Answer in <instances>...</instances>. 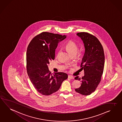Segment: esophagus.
<instances>
[{"mask_svg":"<svg viewBox=\"0 0 122 122\" xmlns=\"http://www.w3.org/2000/svg\"><path fill=\"white\" fill-rule=\"evenodd\" d=\"M68 78L70 79H74V76H72L71 75H69L68 76Z\"/></svg>","mask_w":122,"mask_h":122,"instance_id":"esophagus-1","label":"esophagus"}]
</instances>
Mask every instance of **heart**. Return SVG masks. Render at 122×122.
Returning a JSON list of instances; mask_svg holds the SVG:
<instances>
[{"label": "heart", "mask_w": 122, "mask_h": 122, "mask_svg": "<svg viewBox=\"0 0 122 122\" xmlns=\"http://www.w3.org/2000/svg\"><path fill=\"white\" fill-rule=\"evenodd\" d=\"M65 47L72 55L76 54L77 53L78 50V46L76 43L73 40L68 41L65 45ZM59 53V50H57L56 56H57Z\"/></svg>", "instance_id": "b5f03b06"}]
</instances>
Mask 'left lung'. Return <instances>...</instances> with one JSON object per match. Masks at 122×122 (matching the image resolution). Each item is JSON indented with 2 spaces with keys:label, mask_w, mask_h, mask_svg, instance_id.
<instances>
[{
  "label": "left lung",
  "mask_w": 122,
  "mask_h": 122,
  "mask_svg": "<svg viewBox=\"0 0 122 122\" xmlns=\"http://www.w3.org/2000/svg\"><path fill=\"white\" fill-rule=\"evenodd\" d=\"M83 41L85 53L81 63V70H84V76L75 77V80L81 81V86L76 88L80 94L88 96L96 90L101 81L103 73L105 56L103 47L96 36L87 32L77 34Z\"/></svg>",
  "instance_id": "left-lung-1"
}]
</instances>
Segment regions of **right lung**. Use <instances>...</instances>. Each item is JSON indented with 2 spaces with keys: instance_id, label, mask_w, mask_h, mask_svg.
Wrapping results in <instances>:
<instances>
[{
  "instance_id": "add662e5",
  "label": "right lung",
  "mask_w": 122,
  "mask_h": 122,
  "mask_svg": "<svg viewBox=\"0 0 122 122\" xmlns=\"http://www.w3.org/2000/svg\"><path fill=\"white\" fill-rule=\"evenodd\" d=\"M66 35L42 32L32 39L26 51V70L30 81L40 94L48 96L58 90L68 75L51 73L48 64L55 59V50Z\"/></svg>"
}]
</instances>
